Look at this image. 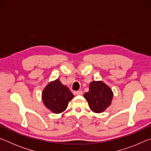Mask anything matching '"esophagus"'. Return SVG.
Segmentation results:
<instances>
[{"mask_svg":"<svg viewBox=\"0 0 151 151\" xmlns=\"http://www.w3.org/2000/svg\"><path fill=\"white\" fill-rule=\"evenodd\" d=\"M76 95H83V91L79 90L78 91H76Z\"/></svg>","mask_w":151,"mask_h":151,"instance_id":"obj_1","label":"esophagus"}]
</instances>
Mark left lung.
<instances>
[{
	"mask_svg": "<svg viewBox=\"0 0 151 151\" xmlns=\"http://www.w3.org/2000/svg\"><path fill=\"white\" fill-rule=\"evenodd\" d=\"M84 96L92 111L101 113L111 104L113 93L103 81H93L89 85V91Z\"/></svg>",
	"mask_w": 151,
	"mask_h": 151,
	"instance_id": "8db88e82",
	"label": "left lung"
}]
</instances>
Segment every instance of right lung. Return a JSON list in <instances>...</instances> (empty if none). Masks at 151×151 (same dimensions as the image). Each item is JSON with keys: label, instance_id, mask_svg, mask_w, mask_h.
<instances>
[{"label": "right lung", "instance_id": "1", "mask_svg": "<svg viewBox=\"0 0 151 151\" xmlns=\"http://www.w3.org/2000/svg\"><path fill=\"white\" fill-rule=\"evenodd\" d=\"M42 97L45 106L51 112L58 114L66 109L74 95L69 88L63 85L58 78L50 82L46 86L42 91Z\"/></svg>", "mask_w": 151, "mask_h": 151}]
</instances>
